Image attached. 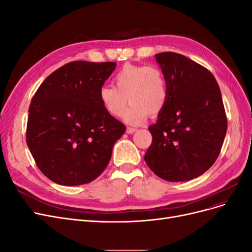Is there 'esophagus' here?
<instances>
[{
  "label": "esophagus",
  "mask_w": 252,
  "mask_h": 252,
  "mask_svg": "<svg viewBox=\"0 0 252 252\" xmlns=\"http://www.w3.org/2000/svg\"><path fill=\"white\" fill-rule=\"evenodd\" d=\"M136 130H138V129H136V128H133V127H127V129H126V132H127V133H129V134H131V133L135 132Z\"/></svg>",
  "instance_id": "1"
}]
</instances>
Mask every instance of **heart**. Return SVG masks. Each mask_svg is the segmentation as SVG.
Masks as SVG:
<instances>
[{
  "instance_id": "1",
  "label": "heart",
  "mask_w": 252,
  "mask_h": 252,
  "mask_svg": "<svg viewBox=\"0 0 252 252\" xmlns=\"http://www.w3.org/2000/svg\"><path fill=\"white\" fill-rule=\"evenodd\" d=\"M113 86L104 85L98 90V101L109 116L119 118L130 103L124 121L140 125L148 112H161L168 97L167 82L163 71L155 65H125L112 79Z\"/></svg>"
}]
</instances>
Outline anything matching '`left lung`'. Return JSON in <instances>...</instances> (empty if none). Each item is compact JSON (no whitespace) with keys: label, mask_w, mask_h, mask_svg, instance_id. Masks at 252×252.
Segmentation results:
<instances>
[{"label":"left lung","mask_w":252,"mask_h":252,"mask_svg":"<svg viewBox=\"0 0 252 252\" xmlns=\"http://www.w3.org/2000/svg\"><path fill=\"white\" fill-rule=\"evenodd\" d=\"M167 82L168 97L144 158L158 177L189 181L207 171L218 158L227 131L222 94L213 74L180 53L156 55Z\"/></svg>","instance_id":"8db88e82"}]
</instances>
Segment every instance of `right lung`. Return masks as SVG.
<instances>
[{
    "label": "right lung",
    "mask_w": 252,
    "mask_h": 252,
    "mask_svg": "<svg viewBox=\"0 0 252 252\" xmlns=\"http://www.w3.org/2000/svg\"><path fill=\"white\" fill-rule=\"evenodd\" d=\"M116 66L74 61L53 71L34 94L27 146L39 169L57 184L77 186L95 180L126 130L103 109L97 96Z\"/></svg>",
    "instance_id": "1"
}]
</instances>
